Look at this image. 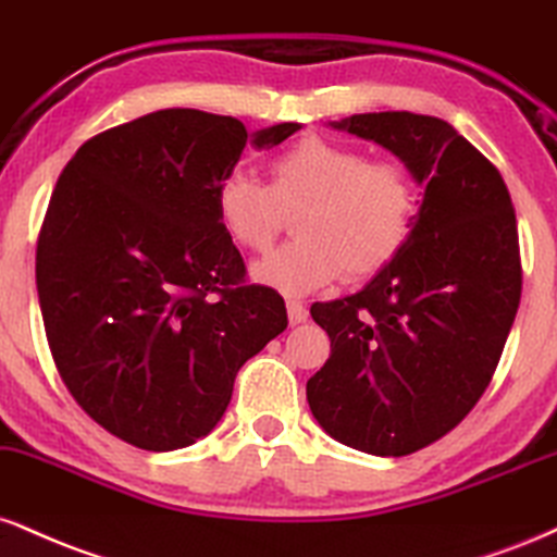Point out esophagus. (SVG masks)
I'll return each instance as SVG.
<instances>
[{"label":"esophagus","instance_id":"34e87169","mask_svg":"<svg viewBox=\"0 0 557 557\" xmlns=\"http://www.w3.org/2000/svg\"><path fill=\"white\" fill-rule=\"evenodd\" d=\"M287 319H290V324H304V321L308 319V311L306 306L300 304V300H287Z\"/></svg>","mask_w":557,"mask_h":557}]
</instances>
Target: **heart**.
Instances as JSON below:
<instances>
[{
	"label": "heart",
	"mask_w": 557,
	"mask_h": 557,
	"mask_svg": "<svg viewBox=\"0 0 557 557\" xmlns=\"http://www.w3.org/2000/svg\"><path fill=\"white\" fill-rule=\"evenodd\" d=\"M293 220L290 244L253 264V280L287 296H306L339 274L360 280L392 264L410 238L418 189L397 160H371L360 147L304 137L270 160V186L244 169L214 189V214L244 251H267Z\"/></svg>",
	"instance_id": "heart-1"
}]
</instances>
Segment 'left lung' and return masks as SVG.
<instances>
[{
    "instance_id": "8db88e82",
    "label": "left lung",
    "mask_w": 557,
    "mask_h": 557,
    "mask_svg": "<svg viewBox=\"0 0 557 557\" xmlns=\"http://www.w3.org/2000/svg\"><path fill=\"white\" fill-rule=\"evenodd\" d=\"M332 126L392 150L425 194L392 264L355 296L311 306L332 352L306 397L339 444L405 457L470 414L504 352L521 298L511 194L444 119L384 111Z\"/></svg>"
}]
</instances>
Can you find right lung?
Instances as JSON below:
<instances>
[{
	"mask_svg": "<svg viewBox=\"0 0 557 557\" xmlns=\"http://www.w3.org/2000/svg\"><path fill=\"white\" fill-rule=\"evenodd\" d=\"M298 129L165 109L66 163L38 236V300L59 376L111 435L191 446L223 418L240 366L285 332L280 293L246 285L214 189L246 139L261 150Z\"/></svg>",
	"mask_w": 557,
	"mask_h": 557,
	"instance_id": "obj_1",
	"label": "right lung"
}]
</instances>
